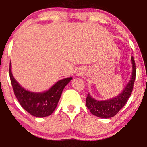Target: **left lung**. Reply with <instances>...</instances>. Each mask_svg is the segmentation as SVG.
Instances as JSON below:
<instances>
[{
    "label": "left lung",
    "instance_id": "1",
    "mask_svg": "<svg viewBox=\"0 0 147 147\" xmlns=\"http://www.w3.org/2000/svg\"><path fill=\"white\" fill-rule=\"evenodd\" d=\"M132 63V74L129 82L127 84L122 92L115 98L107 100L98 101L92 98L90 94L86 98V105L93 115L98 117L107 119L116 115L119 111L127 103L133 90L134 80L136 78V65L134 58L131 57Z\"/></svg>",
    "mask_w": 147,
    "mask_h": 147
}]
</instances>
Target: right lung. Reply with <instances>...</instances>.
<instances>
[{
	"mask_svg": "<svg viewBox=\"0 0 147 147\" xmlns=\"http://www.w3.org/2000/svg\"><path fill=\"white\" fill-rule=\"evenodd\" d=\"M9 75L14 94L22 107L31 115L45 117L51 115L57 107L63 89L72 79L67 78L59 80L51 88L43 92H32L20 85L15 80L10 63Z\"/></svg>",
	"mask_w": 147,
	"mask_h": 147,
	"instance_id": "1",
	"label": "right lung"
}]
</instances>
